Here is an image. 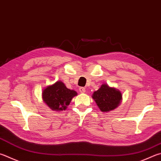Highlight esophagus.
Listing matches in <instances>:
<instances>
[{"mask_svg":"<svg viewBox=\"0 0 161 161\" xmlns=\"http://www.w3.org/2000/svg\"><path fill=\"white\" fill-rule=\"evenodd\" d=\"M79 91H80V92L81 93H85V92H86L85 88H84V87H80V88H79Z\"/></svg>","mask_w":161,"mask_h":161,"instance_id":"1","label":"esophagus"}]
</instances>
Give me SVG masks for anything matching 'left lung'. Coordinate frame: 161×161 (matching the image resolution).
Instances as JSON below:
<instances>
[{
    "mask_svg": "<svg viewBox=\"0 0 161 161\" xmlns=\"http://www.w3.org/2000/svg\"><path fill=\"white\" fill-rule=\"evenodd\" d=\"M92 98L102 112H109L120 104L122 96L119 90L103 84L93 92Z\"/></svg>",
    "mask_w": 161,
    "mask_h": 161,
    "instance_id": "1",
    "label": "left lung"
}]
</instances>
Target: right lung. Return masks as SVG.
<instances>
[{"label": "right lung", "instance_id": "add662e5", "mask_svg": "<svg viewBox=\"0 0 161 161\" xmlns=\"http://www.w3.org/2000/svg\"><path fill=\"white\" fill-rule=\"evenodd\" d=\"M77 93L67 88L62 81H58L43 89L42 98L43 101L53 110H65Z\"/></svg>", "mask_w": 161, "mask_h": 161}]
</instances>
